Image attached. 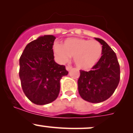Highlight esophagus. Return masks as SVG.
<instances>
[{"label": "esophagus", "instance_id": "1", "mask_svg": "<svg viewBox=\"0 0 133 133\" xmlns=\"http://www.w3.org/2000/svg\"><path fill=\"white\" fill-rule=\"evenodd\" d=\"M65 69H66L67 71H69L72 69V67L71 66H66L65 67Z\"/></svg>", "mask_w": 133, "mask_h": 133}]
</instances>
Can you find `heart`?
I'll return each instance as SVG.
<instances>
[{
    "label": "heart",
    "mask_w": 133,
    "mask_h": 133,
    "mask_svg": "<svg viewBox=\"0 0 133 133\" xmlns=\"http://www.w3.org/2000/svg\"><path fill=\"white\" fill-rule=\"evenodd\" d=\"M53 51L56 60L60 64L65 63L73 56V61L78 69L89 70L100 60L102 48L95 40L70 37L64 40L63 44L55 42Z\"/></svg>",
    "instance_id": "1"
}]
</instances>
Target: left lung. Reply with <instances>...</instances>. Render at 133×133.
<instances>
[{
	"label": "left lung",
	"mask_w": 133,
	"mask_h": 133,
	"mask_svg": "<svg viewBox=\"0 0 133 133\" xmlns=\"http://www.w3.org/2000/svg\"><path fill=\"white\" fill-rule=\"evenodd\" d=\"M102 45V56L89 71L80 70L78 89L85 101L100 103L108 99L120 82V65L116 54L109 45L100 38H95Z\"/></svg>",
	"instance_id": "8db88e82"
}]
</instances>
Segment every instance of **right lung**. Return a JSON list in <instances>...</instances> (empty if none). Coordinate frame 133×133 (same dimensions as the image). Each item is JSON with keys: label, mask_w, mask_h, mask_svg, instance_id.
I'll return each instance as SVG.
<instances>
[{"label": "right lung", "mask_w": 133, "mask_h": 133, "mask_svg": "<svg viewBox=\"0 0 133 133\" xmlns=\"http://www.w3.org/2000/svg\"><path fill=\"white\" fill-rule=\"evenodd\" d=\"M56 37L41 36L25 46L19 60L22 90L37 105L49 104L58 97L62 77L68 74L64 65L54 60L53 45Z\"/></svg>", "instance_id": "add662e5"}]
</instances>
